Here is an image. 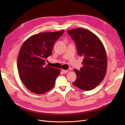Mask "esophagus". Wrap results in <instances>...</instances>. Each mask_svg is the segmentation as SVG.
I'll use <instances>...</instances> for the list:
<instances>
[{"label": "esophagus", "mask_w": 125, "mask_h": 125, "mask_svg": "<svg viewBox=\"0 0 125 125\" xmlns=\"http://www.w3.org/2000/svg\"><path fill=\"white\" fill-rule=\"evenodd\" d=\"M62 72L63 73H66L68 72V70H62Z\"/></svg>", "instance_id": "1"}]
</instances>
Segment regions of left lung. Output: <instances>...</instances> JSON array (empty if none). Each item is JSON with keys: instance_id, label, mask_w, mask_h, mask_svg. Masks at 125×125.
I'll use <instances>...</instances> for the list:
<instances>
[{"instance_id": "1", "label": "left lung", "mask_w": 125, "mask_h": 125, "mask_svg": "<svg viewBox=\"0 0 125 125\" xmlns=\"http://www.w3.org/2000/svg\"><path fill=\"white\" fill-rule=\"evenodd\" d=\"M75 43L78 55L83 57L82 67L74 69L77 79L73 84L84 91L91 90L103 81L107 70L105 48L94 33L81 28L67 31Z\"/></svg>"}]
</instances>
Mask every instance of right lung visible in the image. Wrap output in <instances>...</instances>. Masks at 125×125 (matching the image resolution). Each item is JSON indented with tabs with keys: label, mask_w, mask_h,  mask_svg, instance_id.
<instances>
[{
	"label": "right lung",
	"mask_w": 125,
	"mask_h": 125,
	"mask_svg": "<svg viewBox=\"0 0 125 125\" xmlns=\"http://www.w3.org/2000/svg\"><path fill=\"white\" fill-rule=\"evenodd\" d=\"M64 30L32 35L22 45L17 66L22 82L30 91L43 94L53 88L60 70L45 65L55 42Z\"/></svg>",
	"instance_id": "1"
}]
</instances>
